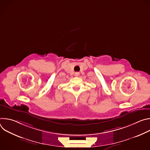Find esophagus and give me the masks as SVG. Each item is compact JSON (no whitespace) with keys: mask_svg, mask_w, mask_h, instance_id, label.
<instances>
[{"mask_svg":"<svg viewBox=\"0 0 150 150\" xmlns=\"http://www.w3.org/2000/svg\"><path fill=\"white\" fill-rule=\"evenodd\" d=\"M79 75V72H75V76H78Z\"/></svg>","mask_w":150,"mask_h":150,"instance_id":"esophagus-1","label":"esophagus"}]
</instances>
